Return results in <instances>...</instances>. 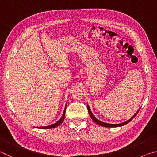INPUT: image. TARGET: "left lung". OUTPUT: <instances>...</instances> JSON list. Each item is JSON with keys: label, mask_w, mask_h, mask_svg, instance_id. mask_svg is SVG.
Wrapping results in <instances>:
<instances>
[{"label": "left lung", "mask_w": 157, "mask_h": 157, "mask_svg": "<svg viewBox=\"0 0 157 157\" xmlns=\"http://www.w3.org/2000/svg\"><path fill=\"white\" fill-rule=\"evenodd\" d=\"M87 109H88V113H89V115H90V117L92 118V119L95 122L96 124H98V125H99V126H104V127H107V128H114V127H119V126H124V125H126V124H127L128 122H130L131 120H132V119L135 117L136 115V114L138 113V112H139V110H138V111L137 112H136L135 115H134L132 117H131L130 119H128V121H125V122H123V123H121V124H108V123H105V122H103V121H99V120H98V119H97L95 116H94L93 115V113H92V112H91V110H90V107H89V106H88V105L87 104Z\"/></svg>", "instance_id": "1"}]
</instances>
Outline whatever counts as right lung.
Segmentation results:
<instances>
[{
	"label": "right lung",
	"instance_id": "1",
	"mask_svg": "<svg viewBox=\"0 0 157 157\" xmlns=\"http://www.w3.org/2000/svg\"><path fill=\"white\" fill-rule=\"evenodd\" d=\"M66 107L67 106H65L64 112H63V115H62V117L59 119V120L56 122V123L53 124L52 125H50V126H42V127H34V128H40V129H49V128H56L57 126H58L60 125L62 122L64 121V117H65V112H66Z\"/></svg>",
	"mask_w": 157,
	"mask_h": 157
}]
</instances>
